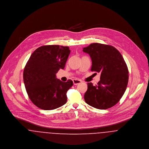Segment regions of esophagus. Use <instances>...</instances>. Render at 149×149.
<instances>
[{
    "instance_id": "34e87169",
    "label": "esophagus",
    "mask_w": 149,
    "mask_h": 149,
    "mask_svg": "<svg viewBox=\"0 0 149 149\" xmlns=\"http://www.w3.org/2000/svg\"><path fill=\"white\" fill-rule=\"evenodd\" d=\"M81 82H82L81 80H79V79H74L73 80V83L75 85H77V84H79Z\"/></svg>"
}]
</instances>
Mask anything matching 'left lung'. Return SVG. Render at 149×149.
Returning <instances> with one entry per match:
<instances>
[{
	"label": "left lung",
	"mask_w": 149,
	"mask_h": 149,
	"mask_svg": "<svg viewBox=\"0 0 149 149\" xmlns=\"http://www.w3.org/2000/svg\"><path fill=\"white\" fill-rule=\"evenodd\" d=\"M83 51L91 57V70L100 72L97 84L87 83L86 103L100 110L114 106L124 94L129 81L128 68L122 55L113 46L98 43L83 48Z\"/></svg>",
	"instance_id": "obj_1"
}]
</instances>
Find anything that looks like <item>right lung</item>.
<instances>
[{
    "label": "right lung",
    "instance_id": "obj_1",
    "mask_svg": "<svg viewBox=\"0 0 149 149\" xmlns=\"http://www.w3.org/2000/svg\"><path fill=\"white\" fill-rule=\"evenodd\" d=\"M69 47L59 45L39 47L33 51L23 71V81L29 98L38 107L51 110L66 103V93L73 85L68 79L63 82L56 74L64 69Z\"/></svg>",
    "mask_w": 149,
    "mask_h": 149
}]
</instances>
